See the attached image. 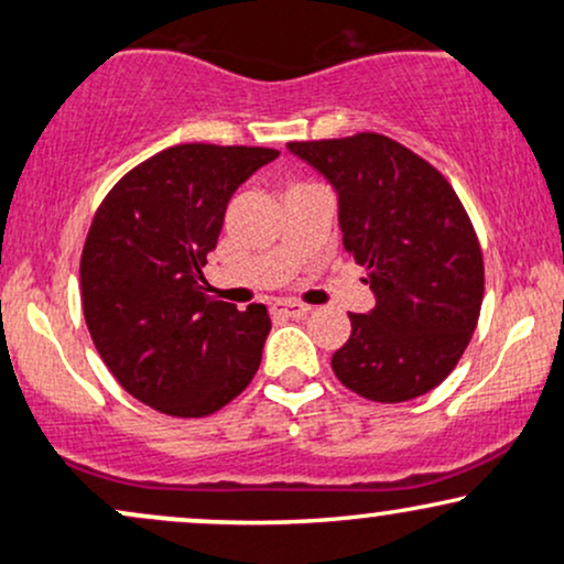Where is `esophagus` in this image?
I'll return each mask as SVG.
<instances>
[{"label": "esophagus", "mask_w": 564, "mask_h": 564, "mask_svg": "<svg viewBox=\"0 0 564 564\" xmlns=\"http://www.w3.org/2000/svg\"><path fill=\"white\" fill-rule=\"evenodd\" d=\"M273 313L283 315V318H304L310 313V307L302 302H275Z\"/></svg>", "instance_id": "34e87169"}]
</instances>
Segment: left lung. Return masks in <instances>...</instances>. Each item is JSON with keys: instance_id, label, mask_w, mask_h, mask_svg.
Wrapping results in <instances>:
<instances>
[{"instance_id": "left-lung-1", "label": "left lung", "mask_w": 564, "mask_h": 564, "mask_svg": "<svg viewBox=\"0 0 564 564\" xmlns=\"http://www.w3.org/2000/svg\"><path fill=\"white\" fill-rule=\"evenodd\" d=\"M336 191L341 243L366 264L377 304L352 313L332 358L336 379L377 403L435 390L480 318L482 251L467 212L435 166L384 134L289 142Z\"/></svg>"}]
</instances>
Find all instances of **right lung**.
<instances>
[{
  "mask_svg": "<svg viewBox=\"0 0 564 564\" xmlns=\"http://www.w3.org/2000/svg\"><path fill=\"white\" fill-rule=\"evenodd\" d=\"M275 159L273 148L174 145L124 174L97 209L82 251L84 321L140 403L209 416L254 379L268 310L217 302L200 270L232 193Z\"/></svg>",
  "mask_w": 564,
  "mask_h": 564,
  "instance_id": "right-lung-1",
  "label": "right lung"
}]
</instances>
